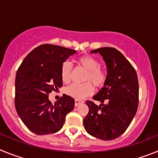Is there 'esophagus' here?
<instances>
[{
	"label": "esophagus",
	"mask_w": 158,
	"mask_h": 158,
	"mask_svg": "<svg viewBox=\"0 0 158 158\" xmlns=\"http://www.w3.org/2000/svg\"><path fill=\"white\" fill-rule=\"evenodd\" d=\"M82 103H83V101H81V100H75V106H78L80 105V104H81Z\"/></svg>",
	"instance_id": "1"
}]
</instances>
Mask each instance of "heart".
<instances>
[{
    "mask_svg": "<svg viewBox=\"0 0 158 158\" xmlns=\"http://www.w3.org/2000/svg\"><path fill=\"white\" fill-rule=\"evenodd\" d=\"M78 63L87 70L85 81H89L96 87H102L107 79L105 71L100 68V62L92 56L81 57L78 58ZM72 65L69 61H65L61 65L60 73L62 81L67 83L70 80ZM86 81L82 84H71L65 89V93L76 100H82L93 93L94 89L91 82Z\"/></svg>",
    "mask_w": 158,
    "mask_h": 158,
    "instance_id": "heart-1",
    "label": "heart"
}]
</instances>
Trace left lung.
<instances>
[{
    "mask_svg": "<svg viewBox=\"0 0 158 158\" xmlns=\"http://www.w3.org/2000/svg\"><path fill=\"white\" fill-rule=\"evenodd\" d=\"M100 53L107 66L104 87L93 100L86 101L89 113L84 118L88 133L101 140H113L125 132L136 114L139 106V81L136 71L123 54L112 47L91 51Z\"/></svg>",
    "mask_w": 158,
    "mask_h": 158,
    "instance_id": "1",
    "label": "left lung"
}]
</instances>
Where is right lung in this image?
Listing matches in <instances>:
<instances>
[{
  "label": "right lung",
  "mask_w": 158,
  "mask_h": 158,
  "mask_svg": "<svg viewBox=\"0 0 158 158\" xmlns=\"http://www.w3.org/2000/svg\"><path fill=\"white\" fill-rule=\"evenodd\" d=\"M77 51L52 44L35 48L16 72L15 107L22 122L38 135L62 129L65 116L74 108L73 97L63 94L53 105L48 95L62 86L61 65Z\"/></svg>",
  "instance_id": "right-lung-1"
}]
</instances>
